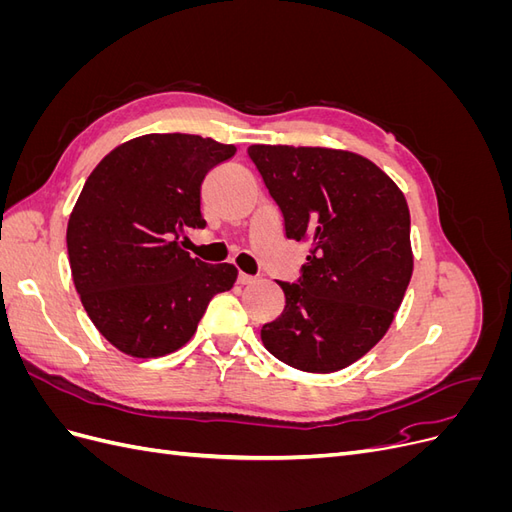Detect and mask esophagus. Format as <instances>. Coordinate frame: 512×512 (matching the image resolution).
<instances>
[{"mask_svg":"<svg viewBox=\"0 0 512 512\" xmlns=\"http://www.w3.org/2000/svg\"><path fill=\"white\" fill-rule=\"evenodd\" d=\"M237 282H239V284H252V282H256V277H254V275H247V273L241 271V273L237 275Z\"/></svg>","mask_w":512,"mask_h":512,"instance_id":"34e87169","label":"esophagus"}]
</instances>
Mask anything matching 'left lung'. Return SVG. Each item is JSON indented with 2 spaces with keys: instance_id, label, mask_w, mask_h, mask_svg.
<instances>
[{
  "instance_id": "1",
  "label": "left lung",
  "mask_w": 512,
  "mask_h": 512,
  "mask_svg": "<svg viewBox=\"0 0 512 512\" xmlns=\"http://www.w3.org/2000/svg\"><path fill=\"white\" fill-rule=\"evenodd\" d=\"M247 156L286 237L312 245L297 284L277 282L286 305L262 327V344L294 369H344L380 342L404 301L414 265L406 198L350 151L252 145Z\"/></svg>"
}]
</instances>
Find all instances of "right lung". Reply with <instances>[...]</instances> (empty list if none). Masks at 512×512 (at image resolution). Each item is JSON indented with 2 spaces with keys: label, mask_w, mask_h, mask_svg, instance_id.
Segmentation results:
<instances>
[{
  "label": "right lung",
  "mask_w": 512,
  "mask_h": 512,
  "mask_svg": "<svg viewBox=\"0 0 512 512\" xmlns=\"http://www.w3.org/2000/svg\"><path fill=\"white\" fill-rule=\"evenodd\" d=\"M235 151L196 134H145L87 177L66 235L72 280L91 322L123 354L179 350L209 301L235 284V267L190 258L179 241L205 228L200 185Z\"/></svg>",
  "instance_id": "add662e5"
}]
</instances>
